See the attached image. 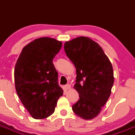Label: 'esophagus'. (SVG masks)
<instances>
[{
    "instance_id": "34e87169",
    "label": "esophagus",
    "mask_w": 135,
    "mask_h": 135,
    "mask_svg": "<svg viewBox=\"0 0 135 135\" xmlns=\"http://www.w3.org/2000/svg\"><path fill=\"white\" fill-rule=\"evenodd\" d=\"M64 88H65V89H66V90H68V89H69L70 88V85L68 84H66L65 86H64Z\"/></svg>"
}]
</instances>
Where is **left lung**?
<instances>
[{
	"label": "left lung",
	"mask_w": 135,
	"mask_h": 135,
	"mask_svg": "<svg viewBox=\"0 0 135 135\" xmlns=\"http://www.w3.org/2000/svg\"><path fill=\"white\" fill-rule=\"evenodd\" d=\"M64 49L76 69L74 88L79 99L72 105L73 111L84 119H93L110 95L114 84L112 64L100 45L86 37L66 42Z\"/></svg>",
	"instance_id": "obj_1"
}]
</instances>
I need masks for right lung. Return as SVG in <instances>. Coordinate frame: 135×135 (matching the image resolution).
Listing matches in <instances>:
<instances>
[{
	"mask_svg": "<svg viewBox=\"0 0 135 135\" xmlns=\"http://www.w3.org/2000/svg\"><path fill=\"white\" fill-rule=\"evenodd\" d=\"M62 46L55 38H37L23 47L15 69L16 93L21 103L35 119L55 112L63 91L52 60Z\"/></svg>",
	"mask_w": 135,
	"mask_h": 135,
	"instance_id": "obj_1",
	"label": "right lung"
}]
</instances>
